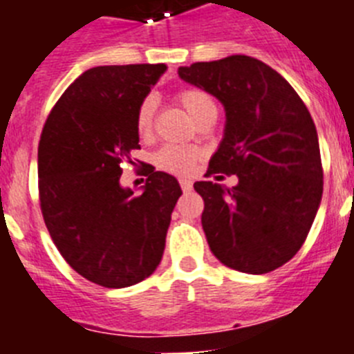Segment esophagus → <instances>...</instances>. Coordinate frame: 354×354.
Returning <instances> with one entry per match:
<instances>
[{
    "instance_id": "1",
    "label": "esophagus",
    "mask_w": 354,
    "mask_h": 354,
    "mask_svg": "<svg viewBox=\"0 0 354 354\" xmlns=\"http://www.w3.org/2000/svg\"><path fill=\"white\" fill-rule=\"evenodd\" d=\"M180 187H183V192L187 193V192H192L193 189V183L189 179H180Z\"/></svg>"
}]
</instances>
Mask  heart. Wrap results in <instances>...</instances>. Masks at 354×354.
<instances>
[{"mask_svg": "<svg viewBox=\"0 0 354 354\" xmlns=\"http://www.w3.org/2000/svg\"><path fill=\"white\" fill-rule=\"evenodd\" d=\"M179 102L184 106L189 117L195 122L204 118L205 115L216 113V104L207 92L200 88H186L179 92ZM156 102L152 97H147L145 101L140 104L138 113H136V129L142 136L150 133L152 129V118H154ZM200 152L195 147H184V145H167L159 149L154 154L156 167L161 168L170 174L183 175L187 174L195 167L196 159Z\"/></svg>", "mask_w": 354, "mask_h": 354, "instance_id": "heart-1", "label": "heart"}]
</instances>
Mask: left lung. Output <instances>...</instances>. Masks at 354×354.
<instances>
[{
  "label": "left lung",
  "instance_id": "left-lung-1",
  "mask_svg": "<svg viewBox=\"0 0 354 354\" xmlns=\"http://www.w3.org/2000/svg\"><path fill=\"white\" fill-rule=\"evenodd\" d=\"M179 77L214 95L225 131L207 174L237 175L225 187L195 183L204 198L209 248L227 268L248 274L277 270L305 243L323 196L315 124L294 88L252 56L179 67Z\"/></svg>",
  "mask_w": 354,
  "mask_h": 354
}]
</instances>
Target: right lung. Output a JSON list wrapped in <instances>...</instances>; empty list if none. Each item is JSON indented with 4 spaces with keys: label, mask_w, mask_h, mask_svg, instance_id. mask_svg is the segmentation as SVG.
Listing matches in <instances>:
<instances>
[{
    "label": "right lung",
    "mask_w": 354,
    "mask_h": 354,
    "mask_svg": "<svg viewBox=\"0 0 354 354\" xmlns=\"http://www.w3.org/2000/svg\"><path fill=\"white\" fill-rule=\"evenodd\" d=\"M165 71V64L84 71L40 136V209L53 243L72 270L108 289L154 273L183 195L174 175L154 168L140 195L120 184L122 162L140 149L138 108Z\"/></svg>",
    "instance_id": "right-lung-1"
}]
</instances>
